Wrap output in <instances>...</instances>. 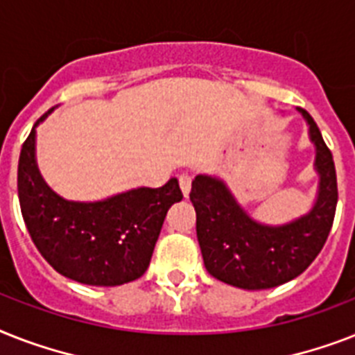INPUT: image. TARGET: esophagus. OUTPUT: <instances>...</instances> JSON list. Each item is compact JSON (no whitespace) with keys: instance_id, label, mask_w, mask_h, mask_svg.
Instances as JSON below:
<instances>
[{"instance_id":"1","label":"esophagus","mask_w":355,"mask_h":355,"mask_svg":"<svg viewBox=\"0 0 355 355\" xmlns=\"http://www.w3.org/2000/svg\"><path fill=\"white\" fill-rule=\"evenodd\" d=\"M178 184H180V189H182L184 197H187V195H189V191H191V175L182 173V175L178 177Z\"/></svg>"}]
</instances>
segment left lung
I'll return each instance as SVG.
<instances>
[{
  "label": "left lung",
  "mask_w": 355,
  "mask_h": 355,
  "mask_svg": "<svg viewBox=\"0 0 355 355\" xmlns=\"http://www.w3.org/2000/svg\"><path fill=\"white\" fill-rule=\"evenodd\" d=\"M313 144L318 193L312 206L286 223L253 218L226 180L198 173L189 200L197 211V239L204 266L218 281L243 290H268L306 270L327 243L337 204L336 166L321 131L304 109H297Z\"/></svg>",
  "instance_id": "8db88e82"
}]
</instances>
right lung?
<instances>
[{
  "instance_id": "add662e5",
  "label": "right lung",
  "mask_w": 355,
  "mask_h": 355,
  "mask_svg": "<svg viewBox=\"0 0 355 355\" xmlns=\"http://www.w3.org/2000/svg\"><path fill=\"white\" fill-rule=\"evenodd\" d=\"M23 144L18 197L23 220L43 259L89 286H120L142 277L168 209L182 200L175 177L162 187H132L100 200H69L42 177L36 160V129Z\"/></svg>"
}]
</instances>
